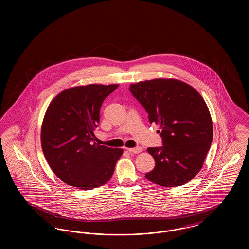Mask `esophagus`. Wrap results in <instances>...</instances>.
I'll return each instance as SVG.
<instances>
[{
    "instance_id": "1",
    "label": "esophagus",
    "mask_w": 249,
    "mask_h": 249,
    "mask_svg": "<svg viewBox=\"0 0 249 249\" xmlns=\"http://www.w3.org/2000/svg\"><path fill=\"white\" fill-rule=\"evenodd\" d=\"M128 151L130 153H134V154H138L140 152H142V147H134V148H128Z\"/></svg>"
}]
</instances>
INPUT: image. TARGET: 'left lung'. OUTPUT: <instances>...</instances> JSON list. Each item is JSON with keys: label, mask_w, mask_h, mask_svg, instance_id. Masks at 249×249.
I'll return each mask as SVG.
<instances>
[{"label": "left lung", "mask_w": 249, "mask_h": 249, "mask_svg": "<svg viewBox=\"0 0 249 249\" xmlns=\"http://www.w3.org/2000/svg\"><path fill=\"white\" fill-rule=\"evenodd\" d=\"M130 91L162 138V146L147 148L156 166L145 178L161 187L188 183L201 171L213 140L212 119L203 98L189 84L172 78L131 84Z\"/></svg>", "instance_id": "1"}]
</instances>
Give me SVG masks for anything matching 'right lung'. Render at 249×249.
I'll list each match as a JSON object with an SVG mask.
<instances>
[{
	"instance_id": "obj_1",
	"label": "right lung",
	"mask_w": 249,
	"mask_h": 249,
	"mask_svg": "<svg viewBox=\"0 0 249 249\" xmlns=\"http://www.w3.org/2000/svg\"><path fill=\"white\" fill-rule=\"evenodd\" d=\"M118 84H90L67 89L49 104L41 128V144L48 165L67 185L92 190L114 174L122 148L94 142L104 100Z\"/></svg>"
}]
</instances>
